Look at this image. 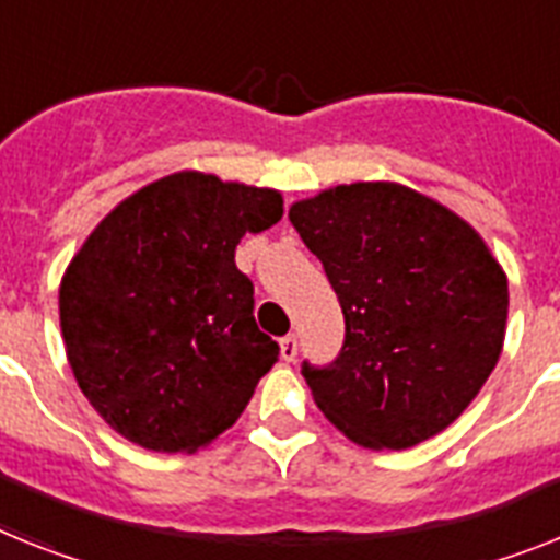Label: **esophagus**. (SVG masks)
Here are the masks:
<instances>
[{"instance_id": "1", "label": "esophagus", "mask_w": 560, "mask_h": 560, "mask_svg": "<svg viewBox=\"0 0 560 560\" xmlns=\"http://www.w3.org/2000/svg\"><path fill=\"white\" fill-rule=\"evenodd\" d=\"M279 345H281V359L295 361V355H299V341H295V336H284Z\"/></svg>"}]
</instances>
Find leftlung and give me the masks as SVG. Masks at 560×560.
Instances as JSON below:
<instances>
[{
    "instance_id": "obj_1",
    "label": "left lung",
    "mask_w": 560,
    "mask_h": 560,
    "mask_svg": "<svg viewBox=\"0 0 560 560\" xmlns=\"http://www.w3.org/2000/svg\"><path fill=\"white\" fill-rule=\"evenodd\" d=\"M290 222L345 313L327 368L302 364L318 410L370 450L447 430L495 370L506 276L476 230L396 182H355L295 201Z\"/></svg>"
}]
</instances>
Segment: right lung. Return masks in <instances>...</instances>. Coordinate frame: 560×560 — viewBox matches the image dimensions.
Segmentation results:
<instances>
[{
  "instance_id": "add662e5",
  "label": "right lung",
  "mask_w": 560,
  "mask_h": 560,
  "mask_svg": "<svg viewBox=\"0 0 560 560\" xmlns=\"http://www.w3.org/2000/svg\"><path fill=\"white\" fill-rule=\"evenodd\" d=\"M284 213L279 190L182 171L98 222L59 288L79 389L144 450L196 453L236 424L279 345L236 267L244 233Z\"/></svg>"
}]
</instances>
